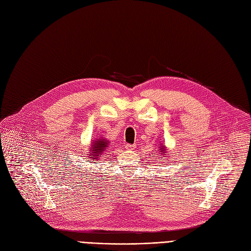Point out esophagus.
I'll list each match as a JSON object with an SVG mask.
<instances>
[{
    "label": "esophagus",
    "instance_id": "obj_1",
    "mask_svg": "<svg viewBox=\"0 0 251 251\" xmlns=\"http://www.w3.org/2000/svg\"><path fill=\"white\" fill-rule=\"evenodd\" d=\"M126 149L128 151H133V150H135V145L134 144H126Z\"/></svg>",
    "mask_w": 251,
    "mask_h": 251
}]
</instances>
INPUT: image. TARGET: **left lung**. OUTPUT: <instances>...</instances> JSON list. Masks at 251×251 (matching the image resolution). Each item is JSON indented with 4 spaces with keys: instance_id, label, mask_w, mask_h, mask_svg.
<instances>
[{
    "instance_id": "8db88e82",
    "label": "left lung",
    "mask_w": 251,
    "mask_h": 251,
    "mask_svg": "<svg viewBox=\"0 0 251 251\" xmlns=\"http://www.w3.org/2000/svg\"><path fill=\"white\" fill-rule=\"evenodd\" d=\"M162 153H163V152H162Z\"/></svg>"
}]
</instances>
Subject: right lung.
<instances>
[{
    "label": "right lung",
    "instance_id": "right-lung-1",
    "mask_svg": "<svg viewBox=\"0 0 251 251\" xmlns=\"http://www.w3.org/2000/svg\"><path fill=\"white\" fill-rule=\"evenodd\" d=\"M108 144H109V142L108 141H105V140H98V141H96V142H93V146H92V153L93 154H90V157L92 158V159H94L96 158V155H98L100 152H102L103 151V150H105L107 146H108Z\"/></svg>",
    "mask_w": 251,
    "mask_h": 251
}]
</instances>
